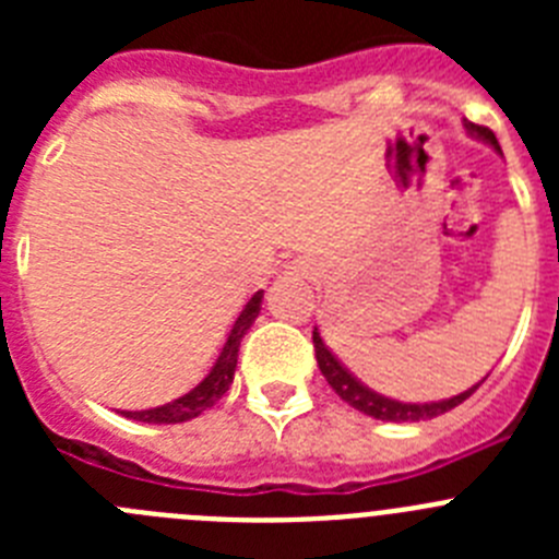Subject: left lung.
<instances>
[{"instance_id":"1","label":"left lung","mask_w":559,"mask_h":559,"mask_svg":"<svg viewBox=\"0 0 559 559\" xmlns=\"http://www.w3.org/2000/svg\"><path fill=\"white\" fill-rule=\"evenodd\" d=\"M464 128H467V133H471V136L484 140L487 145H492L496 151H501V147H498L496 133H492L490 128L476 126V122H467V120H464ZM313 349H316V360H319V369H322V374L328 378L330 386H333V392L338 394L344 403H349L353 408H358V412L367 414V417L383 419V423H419V419H433V417H439V414H445V412H451V408H456L459 403H464V400L471 397V394L481 386V383H476V386L467 389V392L456 394V397L437 400V403H400V400L383 397V394L372 392V389L364 386L358 378H353L347 369L341 367V360L335 358L328 347H324L322 335L316 333V330H313Z\"/></svg>"}]
</instances>
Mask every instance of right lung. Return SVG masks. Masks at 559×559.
<instances>
[{"label":"right lung","instance_id":"obj_1","mask_svg":"<svg viewBox=\"0 0 559 559\" xmlns=\"http://www.w3.org/2000/svg\"><path fill=\"white\" fill-rule=\"evenodd\" d=\"M260 302H263V290H257L249 302H246V308L240 310L237 322L229 330V338H226L224 349H221L218 360H215V367L210 369V374L201 380L199 386L190 389L181 397H176L173 403H165V406L145 408V412H120L122 417L140 419V423H156V426H173V423H187V419L199 417L206 408L215 406L229 392L231 380H235L237 349H240V341H243V335L249 333L257 313H260Z\"/></svg>","mask_w":559,"mask_h":559}]
</instances>
